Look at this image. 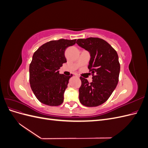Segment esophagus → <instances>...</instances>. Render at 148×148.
<instances>
[{
  "mask_svg": "<svg viewBox=\"0 0 148 148\" xmlns=\"http://www.w3.org/2000/svg\"><path fill=\"white\" fill-rule=\"evenodd\" d=\"M75 75V77H78V75H77V74Z\"/></svg>",
  "mask_w": 148,
  "mask_h": 148,
  "instance_id": "34e87169",
  "label": "esophagus"
}]
</instances>
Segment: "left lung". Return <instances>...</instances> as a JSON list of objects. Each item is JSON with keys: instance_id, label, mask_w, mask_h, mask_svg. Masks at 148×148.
Returning <instances> with one entry per match:
<instances>
[{"instance_id": "obj_1", "label": "left lung", "mask_w": 148, "mask_h": 148, "mask_svg": "<svg viewBox=\"0 0 148 148\" xmlns=\"http://www.w3.org/2000/svg\"><path fill=\"white\" fill-rule=\"evenodd\" d=\"M77 44L90 53L88 68L92 82L82 77L79 88L80 102L87 107H96L111 96L119 82L120 65L117 52L104 39L98 38L78 39Z\"/></svg>"}]
</instances>
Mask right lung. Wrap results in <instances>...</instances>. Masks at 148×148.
<instances>
[{
	"mask_svg": "<svg viewBox=\"0 0 148 148\" xmlns=\"http://www.w3.org/2000/svg\"><path fill=\"white\" fill-rule=\"evenodd\" d=\"M76 40L60 39L39 47L29 65V83L37 99L44 104L57 106L64 102V94L71 76L60 74L59 69L66 63L65 49Z\"/></svg>",
	"mask_w": 148,
	"mask_h": 148,
	"instance_id": "obj_1",
	"label": "right lung"
}]
</instances>
